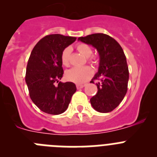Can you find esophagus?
<instances>
[{
    "instance_id": "1",
    "label": "esophagus",
    "mask_w": 157,
    "mask_h": 157,
    "mask_svg": "<svg viewBox=\"0 0 157 157\" xmlns=\"http://www.w3.org/2000/svg\"><path fill=\"white\" fill-rule=\"evenodd\" d=\"M84 86H85L84 84H77V85H76V87H77L78 90H80V89L83 88Z\"/></svg>"
}]
</instances>
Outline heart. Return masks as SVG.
Segmentation results:
<instances>
[{
  "label": "heart",
  "instance_id": "heart-1",
  "mask_svg": "<svg viewBox=\"0 0 157 157\" xmlns=\"http://www.w3.org/2000/svg\"><path fill=\"white\" fill-rule=\"evenodd\" d=\"M77 50L85 56L88 57L89 61L93 62L94 58L91 57L93 50L90 46L86 44L80 43L76 46ZM71 52V48L70 47H67L63 50L61 53V62L63 66L68 67L70 65V56ZM94 75V70L90 67H72L65 72V78L67 80L72 82L81 84L85 82L88 81Z\"/></svg>",
  "mask_w": 157,
  "mask_h": 157
}]
</instances>
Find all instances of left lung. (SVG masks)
<instances>
[{
  "instance_id": "1",
  "label": "left lung",
  "mask_w": 157,
  "mask_h": 157,
  "mask_svg": "<svg viewBox=\"0 0 157 157\" xmlns=\"http://www.w3.org/2000/svg\"><path fill=\"white\" fill-rule=\"evenodd\" d=\"M78 40L94 46L99 53V68L90 82L96 79L100 82L97 83L98 93L90 99L91 105L99 112H112L121 103L127 91L129 70L123 48L114 38L101 33Z\"/></svg>"
}]
</instances>
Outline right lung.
I'll list each match as a JSON object with an SVG mask.
<instances>
[{
	"label": "right lung",
	"instance_id": "add662e5",
	"mask_svg": "<svg viewBox=\"0 0 157 157\" xmlns=\"http://www.w3.org/2000/svg\"><path fill=\"white\" fill-rule=\"evenodd\" d=\"M76 37L50 34L41 38L34 47L26 71V83L30 99L41 111L59 115L67 110L75 84L59 82L63 75L61 53ZM56 82H59L56 85Z\"/></svg>",
	"mask_w": 157,
	"mask_h": 157
}]
</instances>
